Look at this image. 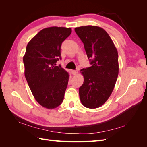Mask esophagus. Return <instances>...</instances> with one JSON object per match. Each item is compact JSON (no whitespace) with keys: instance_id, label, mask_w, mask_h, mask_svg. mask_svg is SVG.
<instances>
[{"instance_id":"esophagus-1","label":"esophagus","mask_w":147,"mask_h":147,"mask_svg":"<svg viewBox=\"0 0 147 147\" xmlns=\"http://www.w3.org/2000/svg\"><path fill=\"white\" fill-rule=\"evenodd\" d=\"M77 73H78V70H72V74L74 75H77Z\"/></svg>"}]
</instances>
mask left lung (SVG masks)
<instances>
[{
    "label": "left lung",
    "instance_id": "obj_1",
    "mask_svg": "<svg viewBox=\"0 0 147 147\" xmlns=\"http://www.w3.org/2000/svg\"><path fill=\"white\" fill-rule=\"evenodd\" d=\"M75 31L92 65L81 70L84 82L79 88L80 98L86 107L98 108L108 100L116 83L118 51L107 32L98 26H81L75 28Z\"/></svg>",
    "mask_w": 147,
    "mask_h": 147
}]
</instances>
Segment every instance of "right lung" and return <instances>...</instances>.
<instances>
[{"label": "right lung", "mask_w": 147, "mask_h": 147, "mask_svg": "<svg viewBox=\"0 0 147 147\" xmlns=\"http://www.w3.org/2000/svg\"><path fill=\"white\" fill-rule=\"evenodd\" d=\"M71 32L70 28H45L26 47L23 56L25 77L35 99L45 108H56L63 101L69 75L56 63L61 59V44Z\"/></svg>", "instance_id": "add662e5"}]
</instances>
